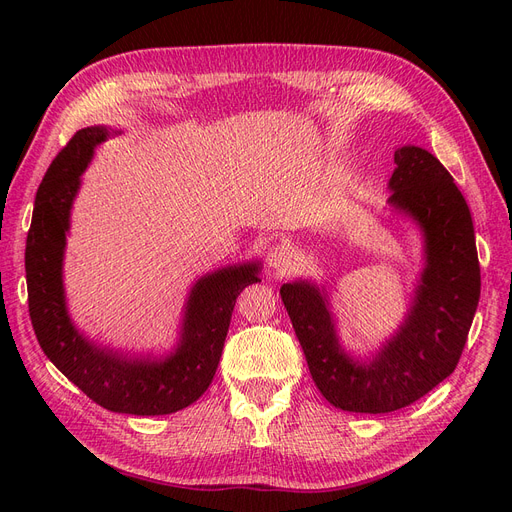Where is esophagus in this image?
<instances>
[{
	"mask_svg": "<svg viewBox=\"0 0 512 512\" xmlns=\"http://www.w3.org/2000/svg\"><path fill=\"white\" fill-rule=\"evenodd\" d=\"M265 261L272 272L284 276L292 267V251L286 245H274L270 251H267Z\"/></svg>",
	"mask_w": 512,
	"mask_h": 512,
	"instance_id": "esophagus-1",
	"label": "esophagus"
}]
</instances>
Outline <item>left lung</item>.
I'll use <instances>...</instances> for the list:
<instances>
[{"instance_id":"obj_1","label":"left lung","mask_w":512,"mask_h":512,"mask_svg":"<svg viewBox=\"0 0 512 512\" xmlns=\"http://www.w3.org/2000/svg\"><path fill=\"white\" fill-rule=\"evenodd\" d=\"M394 164L388 205L411 218L423 238V270L398 330L369 357H353L336 332L326 286L301 278L280 288L315 386L351 413L398 411L446 380L479 303L475 230L459 186L421 147L396 149Z\"/></svg>"}]
</instances>
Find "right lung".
Wrapping results in <instances>:
<instances>
[{"label": "right lung", "instance_id": "right-lung-1", "mask_svg": "<svg viewBox=\"0 0 512 512\" xmlns=\"http://www.w3.org/2000/svg\"><path fill=\"white\" fill-rule=\"evenodd\" d=\"M107 126L78 130L51 161L39 186L26 236V288L33 330L47 359L97 405L126 415H170L193 405L218 369L238 294L261 282L259 261L201 276L184 303L180 336L168 355L128 357L97 346L70 319L64 292V249L80 176Z\"/></svg>", "mask_w": 512, "mask_h": 512}]
</instances>
